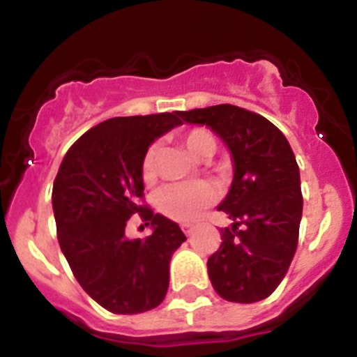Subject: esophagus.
<instances>
[{
    "instance_id": "1",
    "label": "esophagus",
    "mask_w": 357,
    "mask_h": 357,
    "mask_svg": "<svg viewBox=\"0 0 357 357\" xmlns=\"http://www.w3.org/2000/svg\"><path fill=\"white\" fill-rule=\"evenodd\" d=\"M181 229L184 230V234H185V236H191V234H193L195 225H189V223H184V225H181Z\"/></svg>"
}]
</instances>
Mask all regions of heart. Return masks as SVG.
Instances as JSON below:
<instances>
[{
    "label": "heart",
    "instance_id": "1",
    "mask_svg": "<svg viewBox=\"0 0 357 357\" xmlns=\"http://www.w3.org/2000/svg\"><path fill=\"white\" fill-rule=\"evenodd\" d=\"M182 143L197 159H207L216 151V137L206 128H191L182 134ZM141 176L146 184L157 176V146L146 150L141 162ZM216 200V189L209 182H175L157 193V209L175 222H195L202 211Z\"/></svg>",
    "mask_w": 357,
    "mask_h": 357
}]
</instances>
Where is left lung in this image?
<instances>
[{
    "instance_id": "8db88e82",
    "label": "left lung",
    "mask_w": 357,
    "mask_h": 357,
    "mask_svg": "<svg viewBox=\"0 0 357 357\" xmlns=\"http://www.w3.org/2000/svg\"><path fill=\"white\" fill-rule=\"evenodd\" d=\"M213 128L234 159V181L218 211L232 220L207 261L218 295L252 304L272 295L288 273L302 218L301 173L284 134L261 114L222 103L178 112Z\"/></svg>"
}]
</instances>
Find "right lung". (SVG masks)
Wrapping results in <instances>:
<instances>
[{"mask_svg": "<svg viewBox=\"0 0 357 357\" xmlns=\"http://www.w3.org/2000/svg\"><path fill=\"white\" fill-rule=\"evenodd\" d=\"M181 123L178 112L102 121L69 148L53 182L62 254L84 291L110 313H144L168 291L169 261L185 236L139 204L141 162L151 141ZM134 213L154 227L146 240L124 238Z\"/></svg>", "mask_w": 357, "mask_h": 357, "instance_id": "1", "label": "right lung"}]
</instances>
